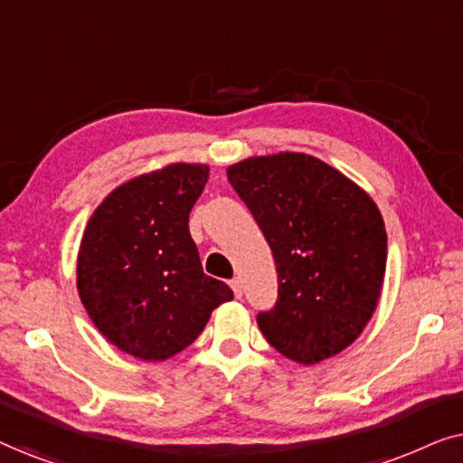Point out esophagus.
Returning <instances> with one entry per match:
<instances>
[{"label": "esophagus", "mask_w": 463, "mask_h": 463, "mask_svg": "<svg viewBox=\"0 0 463 463\" xmlns=\"http://www.w3.org/2000/svg\"><path fill=\"white\" fill-rule=\"evenodd\" d=\"M230 287L233 288V295H236L238 299H240V297H242V284H240L238 278H233V280L230 282Z\"/></svg>", "instance_id": "esophagus-1"}]
</instances>
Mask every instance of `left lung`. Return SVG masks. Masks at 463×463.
Masks as SVG:
<instances>
[{
  "mask_svg": "<svg viewBox=\"0 0 463 463\" xmlns=\"http://www.w3.org/2000/svg\"><path fill=\"white\" fill-rule=\"evenodd\" d=\"M227 179L274 252L278 299L257 314L263 337L301 364L345 350L382 295L388 236L375 202L318 157L288 151L233 164Z\"/></svg>",
  "mask_w": 463,
  "mask_h": 463,
  "instance_id": "left-lung-1",
  "label": "left lung"
}]
</instances>
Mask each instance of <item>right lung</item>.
I'll use <instances>...</instances> for the list:
<instances>
[{"label":"right lung","instance_id":"obj_1","mask_svg":"<svg viewBox=\"0 0 463 463\" xmlns=\"http://www.w3.org/2000/svg\"><path fill=\"white\" fill-rule=\"evenodd\" d=\"M206 181L204 164H170L119 185L88 221L80 299L94 326L130 356H175L198 339L214 307L233 299L225 282L204 274L189 233Z\"/></svg>","mask_w":463,"mask_h":463}]
</instances>
